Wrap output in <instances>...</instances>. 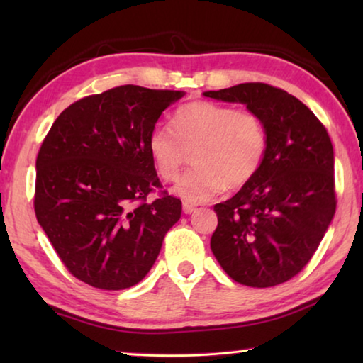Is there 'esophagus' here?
Returning <instances> with one entry per match:
<instances>
[{"label":"esophagus","instance_id":"esophagus-1","mask_svg":"<svg viewBox=\"0 0 363 363\" xmlns=\"http://www.w3.org/2000/svg\"><path fill=\"white\" fill-rule=\"evenodd\" d=\"M182 210H184V213H186V214H190V213L195 211V205L187 203V201H184V203H182Z\"/></svg>","mask_w":363,"mask_h":363}]
</instances>
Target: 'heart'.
<instances>
[{
    "label": "heart",
    "instance_id": "1",
    "mask_svg": "<svg viewBox=\"0 0 363 363\" xmlns=\"http://www.w3.org/2000/svg\"><path fill=\"white\" fill-rule=\"evenodd\" d=\"M153 168L174 181L194 150L195 167L177 181L174 192L190 203L235 190L253 179L266 158L269 136L262 116L253 108L211 101H194L173 115V128L157 125L149 134Z\"/></svg>",
    "mask_w": 363,
    "mask_h": 363
}]
</instances>
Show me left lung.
Listing matches in <instances>:
<instances>
[{
  "label": "left lung",
  "instance_id": "8db88e82",
  "mask_svg": "<svg viewBox=\"0 0 363 363\" xmlns=\"http://www.w3.org/2000/svg\"><path fill=\"white\" fill-rule=\"evenodd\" d=\"M205 96L256 110L269 136L257 174L232 199L214 205L213 255L238 284H284L311 261L335 216V157L328 133L309 107L266 83H242Z\"/></svg>",
  "mask_w": 363,
  "mask_h": 363
}]
</instances>
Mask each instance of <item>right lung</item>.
Masks as SVG:
<instances>
[{
  "mask_svg": "<svg viewBox=\"0 0 363 363\" xmlns=\"http://www.w3.org/2000/svg\"><path fill=\"white\" fill-rule=\"evenodd\" d=\"M182 91L116 86L73 102L52 123L36 157L35 214L67 270L94 288L143 280L181 218L162 190L149 134ZM160 189L153 202L146 196Z\"/></svg>",
  "mask_w": 363,
  "mask_h": 363,
  "instance_id": "1",
  "label": "right lung"
}]
</instances>
